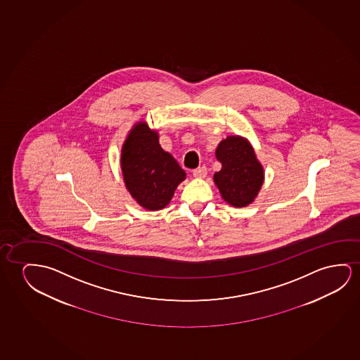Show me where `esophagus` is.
<instances>
[{
	"label": "esophagus",
	"instance_id": "34e87169",
	"mask_svg": "<svg viewBox=\"0 0 360 360\" xmlns=\"http://www.w3.org/2000/svg\"><path fill=\"white\" fill-rule=\"evenodd\" d=\"M207 167H198V168H195L193 171V176L195 178H204L207 176Z\"/></svg>",
	"mask_w": 360,
	"mask_h": 360
}]
</instances>
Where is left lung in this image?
I'll use <instances>...</instances> for the list:
<instances>
[{"mask_svg": "<svg viewBox=\"0 0 360 360\" xmlns=\"http://www.w3.org/2000/svg\"><path fill=\"white\" fill-rule=\"evenodd\" d=\"M215 155L221 169L214 174V182L225 202L236 208L252 203L264 183V168L249 141L229 136L218 145Z\"/></svg>", "mask_w": 360, "mask_h": 360, "instance_id": "left-lung-1", "label": "left lung"}]
</instances>
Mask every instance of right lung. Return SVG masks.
I'll use <instances>...</instances> for the list:
<instances>
[{
	"label": "right lung",
	"mask_w": 360,
	"mask_h": 360,
	"mask_svg": "<svg viewBox=\"0 0 360 360\" xmlns=\"http://www.w3.org/2000/svg\"><path fill=\"white\" fill-rule=\"evenodd\" d=\"M126 188L142 208L160 210L169 204L186 172L158 142L146 122L134 126L121 151Z\"/></svg>",
	"instance_id": "add662e5"
}]
</instances>
